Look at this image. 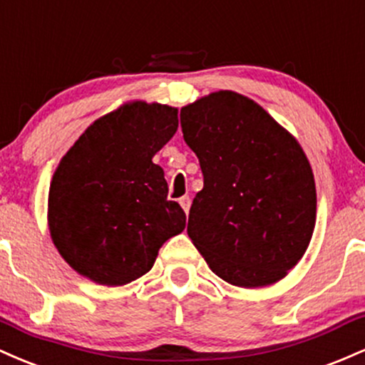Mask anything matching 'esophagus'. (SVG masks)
Wrapping results in <instances>:
<instances>
[{
  "instance_id": "34e87169",
  "label": "esophagus",
  "mask_w": 365,
  "mask_h": 365,
  "mask_svg": "<svg viewBox=\"0 0 365 365\" xmlns=\"http://www.w3.org/2000/svg\"><path fill=\"white\" fill-rule=\"evenodd\" d=\"M179 203H181L182 210L186 212V214H190V207H191L190 196H182V198H179Z\"/></svg>"
}]
</instances>
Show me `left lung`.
Instances as JSON below:
<instances>
[{
  "mask_svg": "<svg viewBox=\"0 0 365 365\" xmlns=\"http://www.w3.org/2000/svg\"><path fill=\"white\" fill-rule=\"evenodd\" d=\"M186 145L203 190L187 235L224 281L241 288L282 279L315 226V182L304 150L247 96L219 91L181 108Z\"/></svg>",
  "mask_w": 365,
  "mask_h": 365,
  "instance_id": "1",
  "label": "left lung"
}]
</instances>
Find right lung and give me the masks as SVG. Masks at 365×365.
<instances>
[{
	"mask_svg": "<svg viewBox=\"0 0 365 365\" xmlns=\"http://www.w3.org/2000/svg\"><path fill=\"white\" fill-rule=\"evenodd\" d=\"M178 125V108L134 101L93 122L61 158L48 220L53 243L77 272L98 284H128L186 227L182 208L167 200L163 169L151 160Z\"/></svg>",
	"mask_w": 365,
	"mask_h": 365,
	"instance_id": "right-lung-1",
	"label": "right lung"
}]
</instances>
